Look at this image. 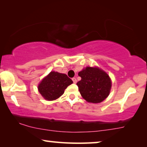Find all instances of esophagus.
<instances>
[{"mask_svg":"<svg viewBox=\"0 0 147 147\" xmlns=\"http://www.w3.org/2000/svg\"><path fill=\"white\" fill-rule=\"evenodd\" d=\"M72 81H73L74 84H76V83H77V80H76V78H72Z\"/></svg>","mask_w":147,"mask_h":147,"instance_id":"esophagus-1","label":"esophagus"}]
</instances>
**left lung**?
I'll return each mask as SVG.
<instances>
[{"instance_id":"left-lung-1","label":"left lung","mask_w":147,"mask_h":147,"mask_svg":"<svg viewBox=\"0 0 147 147\" xmlns=\"http://www.w3.org/2000/svg\"><path fill=\"white\" fill-rule=\"evenodd\" d=\"M81 80L77 83L83 98L92 103H100L109 95L112 83L109 76L98 67H87L78 74Z\"/></svg>"}]
</instances>
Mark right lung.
<instances>
[{
    "mask_svg": "<svg viewBox=\"0 0 147 147\" xmlns=\"http://www.w3.org/2000/svg\"><path fill=\"white\" fill-rule=\"evenodd\" d=\"M72 83V80L66 74L51 71L39 84L38 90L45 99L51 101L59 98Z\"/></svg>",
    "mask_w": 147,
    "mask_h": 147,
    "instance_id": "1",
    "label": "right lung"
}]
</instances>
